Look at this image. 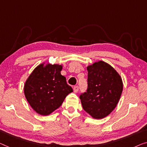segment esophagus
<instances>
[{
  "instance_id": "1",
  "label": "esophagus",
  "mask_w": 147,
  "mask_h": 147,
  "mask_svg": "<svg viewBox=\"0 0 147 147\" xmlns=\"http://www.w3.org/2000/svg\"><path fill=\"white\" fill-rule=\"evenodd\" d=\"M78 89H79V88H78V86H74V88H73V90L75 93H76L78 91Z\"/></svg>"
}]
</instances>
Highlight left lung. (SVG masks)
<instances>
[{
    "label": "left lung",
    "mask_w": 147,
    "mask_h": 147,
    "mask_svg": "<svg viewBox=\"0 0 147 147\" xmlns=\"http://www.w3.org/2000/svg\"><path fill=\"white\" fill-rule=\"evenodd\" d=\"M88 88L80 99L83 109L95 119L108 115L117 106L123 91L117 72L108 63L98 61L88 66Z\"/></svg>",
    "instance_id": "left-lung-1"
}]
</instances>
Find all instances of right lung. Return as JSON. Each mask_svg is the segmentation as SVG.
Returning a JSON list of instances; mask_svg holds the SVG:
<instances>
[{"label":"right lung","mask_w":147,"mask_h":147,"mask_svg":"<svg viewBox=\"0 0 147 147\" xmlns=\"http://www.w3.org/2000/svg\"><path fill=\"white\" fill-rule=\"evenodd\" d=\"M59 65H39L24 85V94L32 108L39 114L47 115L59 108L66 96L73 92L66 78L61 75Z\"/></svg>","instance_id":"right-lung-1"}]
</instances>
